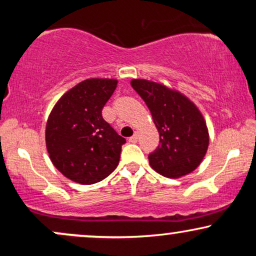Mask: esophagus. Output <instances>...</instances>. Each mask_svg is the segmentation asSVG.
<instances>
[{
	"mask_svg": "<svg viewBox=\"0 0 256 256\" xmlns=\"http://www.w3.org/2000/svg\"><path fill=\"white\" fill-rule=\"evenodd\" d=\"M137 140H138V134H134V136L128 138V142H130V143H136Z\"/></svg>",
	"mask_w": 256,
	"mask_h": 256,
	"instance_id": "esophagus-1",
	"label": "esophagus"
}]
</instances>
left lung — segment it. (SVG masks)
Returning a JSON list of instances; mask_svg holds the SVG:
<instances>
[{"label": "left lung", "instance_id": "left-lung-1", "mask_svg": "<svg viewBox=\"0 0 256 256\" xmlns=\"http://www.w3.org/2000/svg\"><path fill=\"white\" fill-rule=\"evenodd\" d=\"M131 85L148 106L160 134V144L149 155V165L167 178H180L201 165L210 132L194 102L164 83L132 79Z\"/></svg>", "mask_w": 256, "mask_h": 256}]
</instances>
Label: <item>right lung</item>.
<instances>
[{
    "instance_id": "add662e5",
    "label": "right lung",
    "mask_w": 256,
    "mask_h": 256,
    "mask_svg": "<svg viewBox=\"0 0 256 256\" xmlns=\"http://www.w3.org/2000/svg\"><path fill=\"white\" fill-rule=\"evenodd\" d=\"M118 79L90 78L64 94L49 114L46 146L52 165L66 178L90 185L118 166L125 138L102 118Z\"/></svg>"
}]
</instances>
